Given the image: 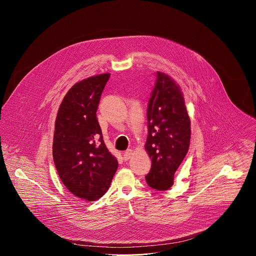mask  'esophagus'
Wrapping results in <instances>:
<instances>
[{"label": "esophagus", "mask_w": 256, "mask_h": 256, "mask_svg": "<svg viewBox=\"0 0 256 256\" xmlns=\"http://www.w3.org/2000/svg\"><path fill=\"white\" fill-rule=\"evenodd\" d=\"M132 152H133V150H127L126 152H124V154H123V158L125 160H128L130 158H131V156H132Z\"/></svg>", "instance_id": "esophagus-1"}]
</instances>
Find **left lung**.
I'll return each mask as SVG.
<instances>
[{
	"label": "left lung",
	"mask_w": 256,
	"mask_h": 256,
	"mask_svg": "<svg viewBox=\"0 0 256 256\" xmlns=\"http://www.w3.org/2000/svg\"><path fill=\"white\" fill-rule=\"evenodd\" d=\"M145 148L152 160L146 182L164 191L174 185V174L190 144V119L180 86L166 74L156 72L146 110Z\"/></svg>",
	"instance_id": "left-lung-1"
}]
</instances>
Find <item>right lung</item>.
Segmentation results:
<instances>
[{
  "instance_id": "right-lung-1",
  "label": "right lung",
  "mask_w": 256,
  "mask_h": 256,
  "mask_svg": "<svg viewBox=\"0 0 256 256\" xmlns=\"http://www.w3.org/2000/svg\"><path fill=\"white\" fill-rule=\"evenodd\" d=\"M110 76L102 74L74 84L63 98L55 121L53 160L59 178L72 194L86 201L106 194L118 166L96 118Z\"/></svg>"
}]
</instances>
